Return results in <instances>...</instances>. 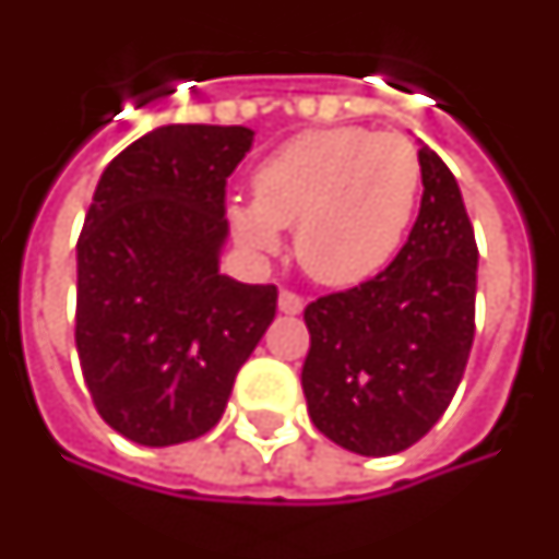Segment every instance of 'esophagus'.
Instances as JSON below:
<instances>
[{"instance_id": "1", "label": "esophagus", "mask_w": 559, "mask_h": 559, "mask_svg": "<svg viewBox=\"0 0 559 559\" xmlns=\"http://www.w3.org/2000/svg\"><path fill=\"white\" fill-rule=\"evenodd\" d=\"M278 308H281V311H284V314H299V311H302V308H306V302H302V299H299V296H296V293H290V290H281V296H278Z\"/></svg>"}]
</instances>
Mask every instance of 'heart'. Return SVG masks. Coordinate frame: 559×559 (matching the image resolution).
Wrapping results in <instances>:
<instances>
[{"mask_svg":"<svg viewBox=\"0 0 559 559\" xmlns=\"http://www.w3.org/2000/svg\"><path fill=\"white\" fill-rule=\"evenodd\" d=\"M420 193V157L396 132L335 127L293 135L253 171V199L226 217L253 253H275L281 229L308 275L326 287L374 278L400 251Z\"/></svg>","mask_w":559,"mask_h":559,"instance_id":"heart-1","label":"heart"}]
</instances>
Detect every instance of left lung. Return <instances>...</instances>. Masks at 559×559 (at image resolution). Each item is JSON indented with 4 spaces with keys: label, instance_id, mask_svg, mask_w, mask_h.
I'll use <instances>...</instances> for the list:
<instances>
[{
    "label": "left lung",
    "instance_id": "obj_1",
    "mask_svg": "<svg viewBox=\"0 0 559 559\" xmlns=\"http://www.w3.org/2000/svg\"><path fill=\"white\" fill-rule=\"evenodd\" d=\"M420 212L381 275L306 308L314 427L362 456L412 448L444 415L475 335L478 248L451 169L420 144Z\"/></svg>",
    "mask_w": 559,
    "mask_h": 559
}]
</instances>
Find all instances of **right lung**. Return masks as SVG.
<instances>
[{
  "instance_id": "add662e5",
  "label": "right lung",
  "mask_w": 559,
  "mask_h": 559,
  "mask_svg": "<svg viewBox=\"0 0 559 559\" xmlns=\"http://www.w3.org/2000/svg\"><path fill=\"white\" fill-rule=\"evenodd\" d=\"M248 127H157L103 171L78 239L75 342L96 412L144 448L193 442L224 417L278 290L221 272L226 178Z\"/></svg>"
}]
</instances>
